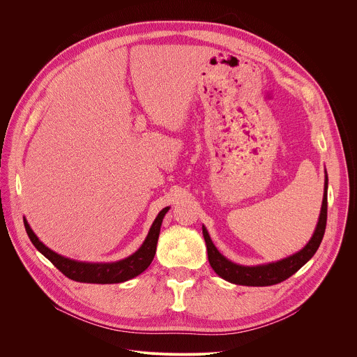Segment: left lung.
Returning <instances> with one entry per match:
<instances>
[{"label":"left lung","instance_id":"1","mask_svg":"<svg viewBox=\"0 0 357 357\" xmlns=\"http://www.w3.org/2000/svg\"><path fill=\"white\" fill-rule=\"evenodd\" d=\"M326 216H328V174L325 169L324 199H322L319 219L311 240L303 245V248L292 254V256H288L278 261L259 264V266H241L226 259L213 244L206 227L202 226L203 237H205V241H206L209 264L219 277H222L223 280L231 284L247 285V287H266V285L278 284L289 278L292 274H295L302 266L307 264L314 257V254L319 248V244L325 234Z\"/></svg>","mask_w":357,"mask_h":357}]
</instances>
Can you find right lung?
<instances>
[{
	"label": "right lung",
	"instance_id": "right-lung-1",
	"mask_svg": "<svg viewBox=\"0 0 357 357\" xmlns=\"http://www.w3.org/2000/svg\"><path fill=\"white\" fill-rule=\"evenodd\" d=\"M168 211H169V206L164 208L158 213L154 223L151 225L145 240L142 241L141 247L135 252H132L131 256L123 260L112 261V263H89V261H79V260L65 257L62 254H58L56 251L46 247L33 233L26 219H24V225H25L26 234L31 238L32 244L36 247V250L42 252L43 256L68 278L77 282H87V284H117L139 275L149 267L152 260H154L157 243L161 231V225Z\"/></svg>",
	"mask_w": 357,
	"mask_h": 357
}]
</instances>
